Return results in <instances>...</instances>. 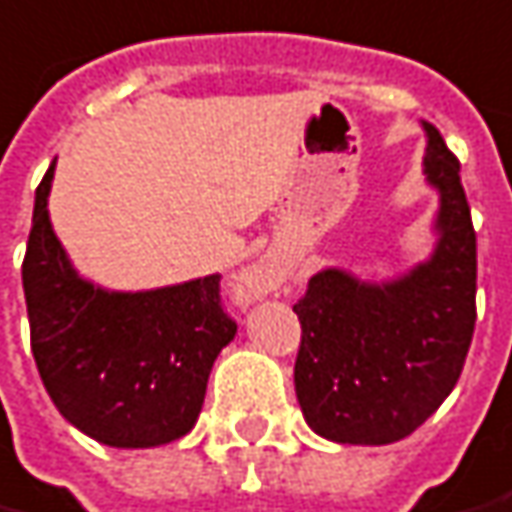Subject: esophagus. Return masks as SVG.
I'll use <instances>...</instances> for the list:
<instances>
[{
  "instance_id": "34e87169",
  "label": "esophagus",
  "mask_w": 512,
  "mask_h": 512,
  "mask_svg": "<svg viewBox=\"0 0 512 512\" xmlns=\"http://www.w3.org/2000/svg\"><path fill=\"white\" fill-rule=\"evenodd\" d=\"M274 285H277V271L268 260H260L244 274V291L252 293V296H263V293L274 291Z\"/></svg>"
}]
</instances>
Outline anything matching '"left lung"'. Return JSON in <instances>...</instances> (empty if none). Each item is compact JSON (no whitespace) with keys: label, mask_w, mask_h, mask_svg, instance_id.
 <instances>
[{"label":"left lung","mask_w":512,"mask_h":512,"mask_svg":"<svg viewBox=\"0 0 512 512\" xmlns=\"http://www.w3.org/2000/svg\"><path fill=\"white\" fill-rule=\"evenodd\" d=\"M424 130V174L441 194L430 260L380 285L324 268L293 305L302 324L296 399L327 441H402L443 405L466 363L477 321V232L460 160L432 124Z\"/></svg>","instance_id":"left-lung-1"}]
</instances>
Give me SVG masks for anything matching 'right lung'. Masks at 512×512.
I'll use <instances>...</instances> for the list:
<instances>
[{"label": "right lung", "instance_id": "1", "mask_svg": "<svg viewBox=\"0 0 512 512\" xmlns=\"http://www.w3.org/2000/svg\"><path fill=\"white\" fill-rule=\"evenodd\" d=\"M55 163L35 191L21 263L38 374L60 416L94 441L149 449L194 430L213 360L238 324L221 307V277L119 293L71 268L49 224Z\"/></svg>", "mask_w": 512, "mask_h": 512}]
</instances>
